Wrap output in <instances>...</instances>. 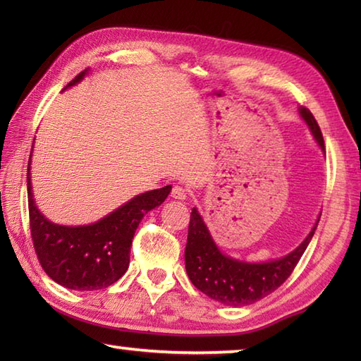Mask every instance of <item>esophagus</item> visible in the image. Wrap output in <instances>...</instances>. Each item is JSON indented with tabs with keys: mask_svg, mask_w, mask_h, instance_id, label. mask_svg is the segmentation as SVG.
Listing matches in <instances>:
<instances>
[{
	"mask_svg": "<svg viewBox=\"0 0 361 361\" xmlns=\"http://www.w3.org/2000/svg\"><path fill=\"white\" fill-rule=\"evenodd\" d=\"M171 195H172L173 198H176V200H186V197H188V189H186V188H183V186H180V185H175V186L172 188V192H171Z\"/></svg>",
	"mask_w": 361,
	"mask_h": 361,
	"instance_id": "34e87169",
	"label": "esophagus"
}]
</instances>
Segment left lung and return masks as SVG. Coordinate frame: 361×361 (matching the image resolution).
<instances>
[{
	"mask_svg": "<svg viewBox=\"0 0 361 361\" xmlns=\"http://www.w3.org/2000/svg\"><path fill=\"white\" fill-rule=\"evenodd\" d=\"M312 135L324 150V140L317 119L307 109H299ZM319 221V219H318ZM318 221L310 234L288 256L264 264H248L221 255L200 214L190 212L188 243L185 250L186 271L190 282L211 299L233 307H242L268 296L279 288L295 270L310 243Z\"/></svg>",
	"mask_w": 361,
	"mask_h": 361,
	"instance_id": "left-lung-1",
	"label": "left lung"
}]
</instances>
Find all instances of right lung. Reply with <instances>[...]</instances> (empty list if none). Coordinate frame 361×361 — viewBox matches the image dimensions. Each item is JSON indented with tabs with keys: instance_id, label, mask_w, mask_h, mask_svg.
<instances>
[{
	"instance_id": "add662e5",
	"label": "right lung",
	"mask_w": 361,
	"mask_h": 361,
	"mask_svg": "<svg viewBox=\"0 0 361 361\" xmlns=\"http://www.w3.org/2000/svg\"><path fill=\"white\" fill-rule=\"evenodd\" d=\"M87 71L75 75L65 88L80 82ZM29 171L30 166L29 225L38 262L52 281L80 291L106 288L122 278L130 264V248L137 225L145 214L166 200L172 189L169 185L136 195L93 225L62 226L51 224L37 209Z\"/></svg>"
}]
</instances>
